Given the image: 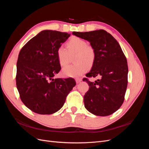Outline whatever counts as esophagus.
Listing matches in <instances>:
<instances>
[{
	"label": "esophagus",
	"instance_id": "34e87169",
	"mask_svg": "<svg viewBox=\"0 0 149 149\" xmlns=\"http://www.w3.org/2000/svg\"><path fill=\"white\" fill-rule=\"evenodd\" d=\"M75 80H76V83H80V82L82 81L81 78H76L75 79Z\"/></svg>",
	"mask_w": 149,
	"mask_h": 149
}]
</instances>
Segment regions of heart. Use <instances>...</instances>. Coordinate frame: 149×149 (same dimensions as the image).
Segmentation results:
<instances>
[{
	"label": "heart",
	"mask_w": 149,
	"mask_h": 149,
	"mask_svg": "<svg viewBox=\"0 0 149 149\" xmlns=\"http://www.w3.org/2000/svg\"><path fill=\"white\" fill-rule=\"evenodd\" d=\"M66 49L62 46L58 47L56 56L59 65L64 67L69 63L71 57L74 56L73 65L65 67L62 74L65 77L76 78L81 76L89 70L96 60V53L94 48L88 45L87 42L78 37H71L65 44Z\"/></svg>",
	"instance_id": "heart-1"
}]
</instances>
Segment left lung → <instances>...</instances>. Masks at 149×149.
I'll return each instance as SVG.
<instances>
[{"label": "left lung", "instance_id": "8db88e82", "mask_svg": "<svg viewBox=\"0 0 149 149\" xmlns=\"http://www.w3.org/2000/svg\"><path fill=\"white\" fill-rule=\"evenodd\" d=\"M76 37L86 40L96 50V60L88 78L98 76L94 82L86 81L89 88L84 96V106L91 113L107 116L118 110L124 101L127 87L128 66L126 57L117 40L104 30L89 32L73 31Z\"/></svg>", "mask_w": 149, "mask_h": 149}]
</instances>
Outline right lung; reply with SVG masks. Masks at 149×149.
<instances>
[{
  "mask_svg": "<svg viewBox=\"0 0 149 149\" xmlns=\"http://www.w3.org/2000/svg\"><path fill=\"white\" fill-rule=\"evenodd\" d=\"M70 36L66 32L43 30L20 51L17 88L22 102L35 113L51 114L60 110L76 85L73 78H53L61 70L56 49Z\"/></svg>",
  "mask_w": 149,
  "mask_h": 149,
  "instance_id": "right-lung-1",
  "label": "right lung"
}]
</instances>
